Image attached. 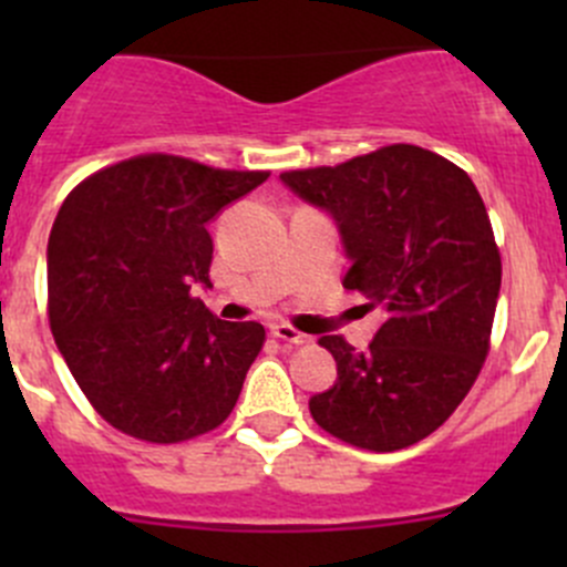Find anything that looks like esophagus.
I'll use <instances>...</instances> for the list:
<instances>
[{"instance_id": "1", "label": "esophagus", "mask_w": 567, "mask_h": 567, "mask_svg": "<svg viewBox=\"0 0 567 567\" xmlns=\"http://www.w3.org/2000/svg\"><path fill=\"white\" fill-rule=\"evenodd\" d=\"M271 334L277 337L279 342H290V346H301V342H307V334H301V331H296L293 326L288 323H274Z\"/></svg>"}]
</instances>
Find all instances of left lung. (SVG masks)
Returning a JSON list of instances; mask_svg holds the SVG:
<instances>
[{"label": "left lung", "mask_w": 567, "mask_h": 567, "mask_svg": "<svg viewBox=\"0 0 567 567\" xmlns=\"http://www.w3.org/2000/svg\"><path fill=\"white\" fill-rule=\"evenodd\" d=\"M279 181L334 219L348 268L384 323L368 351L320 337L337 381L310 398L323 431L375 453L431 436L472 390L488 353L502 260L472 177L416 145H390Z\"/></svg>", "instance_id": "obj_1"}]
</instances>
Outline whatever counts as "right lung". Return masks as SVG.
Here are the masks:
<instances>
[{
	"label": "right lung",
	"instance_id": "right-lung-1",
	"mask_svg": "<svg viewBox=\"0 0 567 567\" xmlns=\"http://www.w3.org/2000/svg\"><path fill=\"white\" fill-rule=\"evenodd\" d=\"M268 173L136 156L79 183L49 236L54 342L93 409L117 431L186 442L230 416L266 329L216 318L208 225Z\"/></svg>",
	"mask_w": 567,
	"mask_h": 567
}]
</instances>
